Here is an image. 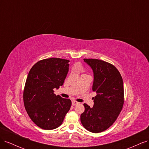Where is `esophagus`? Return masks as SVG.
<instances>
[{"label": "esophagus", "mask_w": 149, "mask_h": 149, "mask_svg": "<svg viewBox=\"0 0 149 149\" xmlns=\"http://www.w3.org/2000/svg\"><path fill=\"white\" fill-rule=\"evenodd\" d=\"M78 103H79V102H77V101H72V105H73V106H75V105H76V104H78Z\"/></svg>", "instance_id": "34e87169"}]
</instances>
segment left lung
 <instances>
[{"instance_id":"left-lung-1","label":"left lung","mask_w":149,"mask_h":149,"mask_svg":"<svg viewBox=\"0 0 149 149\" xmlns=\"http://www.w3.org/2000/svg\"><path fill=\"white\" fill-rule=\"evenodd\" d=\"M84 61L93 71L92 89L96 96L93 97V107L83 104L85 110L81 114V122L88 131L99 133L112 125L123 109V80L118 69L109 63L97 59Z\"/></svg>"}]
</instances>
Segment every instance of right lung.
<instances>
[{
    "label": "right lung",
    "instance_id": "obj_1",
    "mask_svg": "<svg viewBox=\"0 0 149 149\" xmlns=\"http://www.w3.org/2000/svg\"><path fill=\"white\" fill-rule=\"evenodd\" d=\"M68 60L50 58L35 63L30 70L24 91L25 108L39 127L55 129L62 124L71 101L54 94L64 83L69 71Z\"/></svg>",
    "mask_w": 149,
    "mask_h": 149
}]
</instances>
